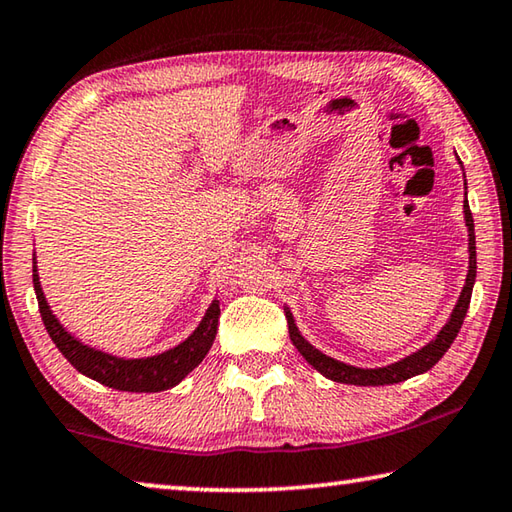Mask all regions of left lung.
<instances>
[{"mask_svg": "<svg viewBox=\"0 0 512 512\" xmlns=\"http://www.w3.org/2000/svg\"><path fill=\"white\" fill-rule=\"evenodd\" d=\"M463 212H465V225L467 232H470V271H467V280L461 298H458L456 307L452 311V318L447 320V325L440 329V334L433 339L429 345H424L422 350H418L411 357H406L402 361L393 363V366L386 368H377V370H363V368H354L348 366V363H341L332 357H327L320 350H316L314 345H309L305 339H302L296 323H293L291 311H287V323H289V336L293 345H296L298 352L309 361V366H314L320 375H325L327 379L339 381V384H354V386H386V384H397V381L411 379L415 375H422V372L431 370L436 363L443 359V354L449 350V345L454 343V339L461 332V325L467 314V307H470V298H472V287L476 280V241H474V219L470 212V205H467V196L463 201Z\"/></svg>", "mask_w": 512, "mask_h": 512, "instance_id": "left-lung-1", "label": "left lung"}]
</instances>
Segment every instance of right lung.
I'll return each mask as SVG.
<instances>
[{
    "mask_svg": "<svg viewBox=\"0 0 512 512\" xmlns=\"http://www.w3.org/2000/svg\"><path fill=\"white\" fill-rule=\"evenodd\" d=\"M33 289H36L42 323H45L56 348L63 352V357L85 377L99 381L108 388H115V391L128 393H160L180 384L187 377V372H192L205 359L207 350L212 348L221 316L219 300H214L201 325L194 329V334L173 350L149 359H117L106 352L88 348V345H83L72 334L65 332V327L51 314L36 268H33Z\"/></svg>",
    "mask_w": 512,
    "mask_h": 512,
    "instance_id": "obj_1",
    "label": "right lung"
}]
</instances>
